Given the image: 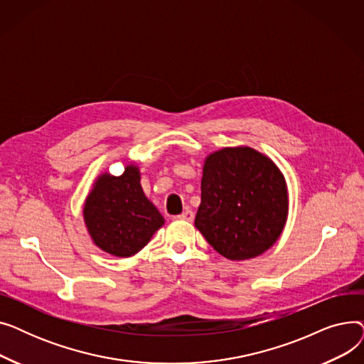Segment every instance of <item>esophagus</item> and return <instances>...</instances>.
<instances>
[{
  "mask_svg": "<svg viewBox=\"0 0 364 364\" xmlns=\"http://www.w3.org/2000/svg\"><path fill=\"white\" fill-rule=\"evenodd\" d=\"M177 218H178V220H183V221H193L195 214H193L192 209H186V211L181 213Z\"/></svg>",
  "mask_w": 364,
  "mask_h": 364,
  "instance_id": "esophagus-1",
  "label": "esophagus"
}]
</instances>
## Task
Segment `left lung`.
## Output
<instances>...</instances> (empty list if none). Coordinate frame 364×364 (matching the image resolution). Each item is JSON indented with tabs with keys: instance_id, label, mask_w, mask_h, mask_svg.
Returning a JSON list of instances; mask_svg holds the SVG:
<instances>
[{
	"instance_id": "1",
	"label": "left lung",
	"mask_w": 364,
	"mask_h": 364,
	"mask_svg": "<svg viewBox=\"0 0 364 364\" xmlns=\"http://www.w3.org/2000/svg\"><path fill=\"white\" fill-rule=\"evenodd\" d=\"M195 225L233 261L261 255L288 218V188L276 164L251 147H224L205 159Z\"/></svg>"
}]
</instances>
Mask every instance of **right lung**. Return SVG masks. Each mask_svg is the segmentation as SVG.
Returning a JSON list of instances; mask_svg holds the SVG:
<instances>
[{
    "label": "right lung",
    "instance_id": "right-lung-1",
    "mask_svg": "<svg viewBox=\"0 0 364 364\" xmlns=\"http://www.w3.org/2000/svg\"><path fill=\"white\" fill-rule=\"evenodd\" d=\"M87 230L102 251L127 258L137 254L164 225V217L144 195L139 168L129 164L124 174H102L85 199Z\"/></svg>",
    "mask_w": 364,
    "mask_h": 364
}]
</instances>
